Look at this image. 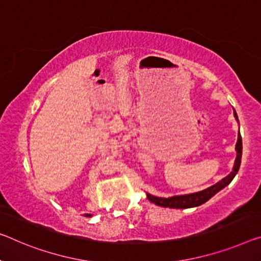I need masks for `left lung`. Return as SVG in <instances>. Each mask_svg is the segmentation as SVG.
<instances>
[{"label":"left lung","instance_id":"8db88e82","mask_svg":"<svg viewBox=\"0 0 261 261\" xmlns=\"http://www.w3.org/2000/svg\"><path fill=\"white\" fill-rule=\"evenodd\" d=\"M234 118L237 119L238 117L236 111H233ZM236 151H237V158H236L233 169L228 174L226 177L220 179L214 186H211L207 189H204L202 191L194 192V194H187V195H179V196H172V197L163 198V197H156L150 194H147V198L150 200L151 203L156 204L159 206L163 207H171V209H188V207H195L202 205L203 203H205L209 200L212 196H215L218 191L224 189L226 186L231 183L232 179L234 178V176L237 175L239 170L240 162H242V154H243V142H242V135L238 133V140L237 143H236Z\"/></svg>","mask_w":261,"mask_h":261}]
</instances>
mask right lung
<instances>
[{
    "label": "right lung",
    "mask_w": 261,
    "mask_h": 261,
    "mask_svg": "<svg viewBox=\"0 0 261 261\" xmlns=\"http://www.w3.org/2000/svg\"><path fill=\"white\" fill-rule=\"evenodd\" d=\"M85 216H86V217H91V216H92V215H90V214H86Z\"/></svg>",
    "instance_id": "1"
}]
</instances>
